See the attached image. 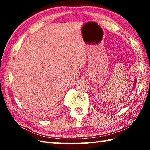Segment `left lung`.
<instances>
[{
    "label": "left lung",
    "instance_id": "1",
    "mask_svg": "<svg viewBox=\"0 0 150 150\" xmlns=\"http://www.w3.org/2000/svg\"><path fill=\"white\" fill-rule=\"evenodd\" d=\"M136 79H134V84H133V88H134V87H135V86H136Z\"/></svg>",
    "mask_w": 150,
    "mask_h": 150
}]
</instances>
